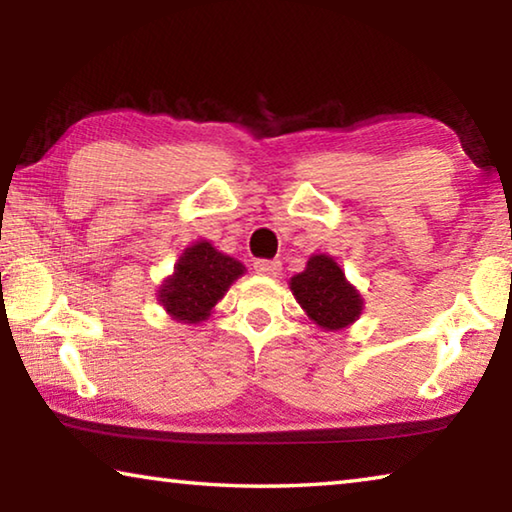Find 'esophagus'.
Listing matches in <instances>:
<instances>
[{
	"mask_svg": "<svg viewBox=\"0 0 512 512\" xmlns=\"http://www.w3.org/2000/svg\"><path fill=\"white\" fill-rule=\"evenodd\" d=\"M255 271L259 275L277 277V275H280V271H282V262H280V259H257Z\"/></svg>",
	"mask_w": 512,
	"mask_h": 512,
	"instance_id": "obj_1",
	"label": "esophagus"
}]
</instances>
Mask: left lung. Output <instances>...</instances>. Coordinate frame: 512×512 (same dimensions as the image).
<instances>
[{
  "mask_svg": "<svg viewBox=\"0 0 512 512\" xmlns=\"http://www.w3.org/2000/svg\"><path fill=\"white\" fill-rule=\"evenodd\" d=\"M291 293L318 327L336 332L361 316V293L345 280L343 268L329 255H311L307 268L291 277Z\"/></svg>",
  "mask_w": 512,
  "mask_h": 512,
  "instance_id": "left-lung-1",
  "label": "left lung"
}]
</instances>
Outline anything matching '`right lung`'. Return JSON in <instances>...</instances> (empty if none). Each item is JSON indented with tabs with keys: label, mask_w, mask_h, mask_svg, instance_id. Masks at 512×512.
Here are the masks:
<instances>
[{
	"label": "right lung",
	"mask_w": 512,
	"mask_h": 512,
	"mask_svg": "<svg viewBox=\"0 0 512 512\" xmlns=\"http://www.w3.org/2000/svg\"><path fill=\"white\" fill-rule=\"evenodd\" d=\"M244 271V264L219 253L210 241H196L180 255L173 275L160 284L158 300L173 320L201 323Z\"/></svg>",
	"instance_id": "right-lung-1"
}]
</instances>
